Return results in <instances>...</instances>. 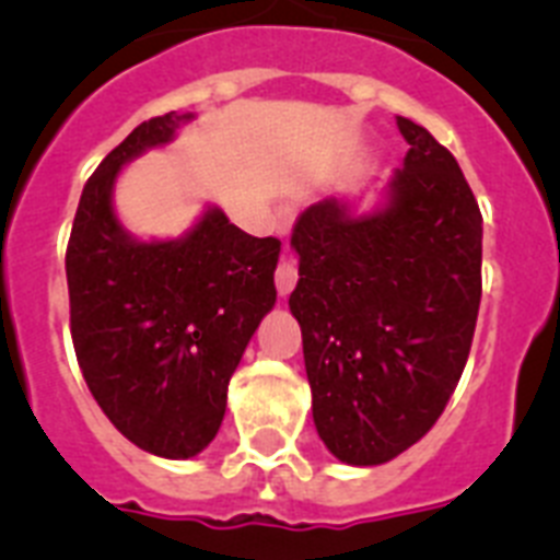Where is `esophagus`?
<instances>
[{
  "label": "esophagus",
  "mask_w": 560,
  "mask_h": 560,
  "mask_svg": "<svg viewBox=\"0 0 560 560\" xmlns=\"http://www.w3.org/2000/svg\"><path fill=\"white\" fill-rule=\"evenodd\" d=\"M296 280H300V275H296V266H294V264H289V260H283V264L277 266V271H275L277 294H280V296H289L291 291H294Z\"/></svg>",
  "instance_id": "34e87169"
}]
</instances>
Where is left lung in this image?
Wrapping results in <instances>:
<instances>
[{
  "label": "left lung",
  "instance_id": "left-lung-1",
  "mask_svg": "<svg viewBox=\"0 0 560 560\" xmlns=\"http://www.w3.org/2000/svg\"><path fill=\"white\" fill-rule=\"evenodd\" d=\"M387 205L353 215L325 199L300 212V280L316 432L348 465H381L415 446L463 375L482 296V212L457 160L418 122Z\"/></svg>",
  "mask_w": 560,
  "mask_h": 560
}]
</instances>
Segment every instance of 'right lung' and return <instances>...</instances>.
Returning <instances> with one entry per match:
<instances>
[{
    "instance_id": "1",
    "label": "right lung",
    "mask_w": 560,
    "mask_h": 560,
    "mask_svg": "<svg viewBox=\"0 0 560 560\" xmlns=\"http://www.w3.org/2000/svg\"><path fill=\"white\" fill-rule=\"evenodd\" d=\"M192 114L140 122L89 176L67 246L78 364L133 446L196 457L219 434L226 387L277 300V237L246 235L219 207L179 241H137L112 207L117 173Z\"/></svg>"
}]
</instances>
